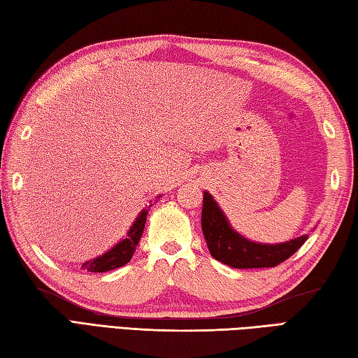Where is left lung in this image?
Segmentation results:
<instances>
[{
  "instance_id": "1",
  "label": "left lung",
  "mask_w": 358,
  "mask_h": 358,
  "mask_svg": "<svg viewBox=\"0 0 358 358\" xmlns=\"http://www.w3.org/2000/svg\"><path fill=\"white\" fill-rule=\"evenodd\" d=\"M201 229L210 255L235 269L273 268L294 255L308 240V235H301L277 245L250 241L232 229L223 210L209 192H204L203 199Z\"/></svg>"
}]
</instances>
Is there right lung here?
<instances>
[{
  "label": "right lung",
  "mask_w": 358,
  "mask_h": 358,
  "mask_svg": "<svg viewBox=\"0 0 358 358\" xmlns=\"http://www.w3.org/2000/svg\"><path fill=\"white\" fill-rule=\"evenodd\" d=\"M149 206H152V204H149ZM146 217L148 209H143L138 217H136L134 224L131 226V229L127 231L126 238L120 240L115 246L109 249L108 252H104L103 255L85 262L81 268H85L89 272H108L127 264L131 262L136 245L140 243L141 234L144 231V224H146Z\"/></svg>",
  "instance_id": "obj_1"
}]
</instances>
